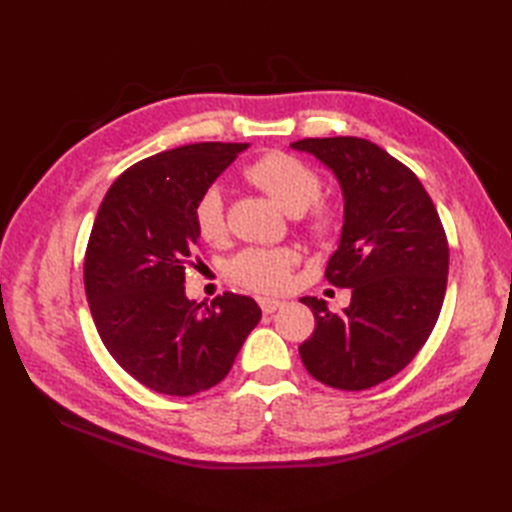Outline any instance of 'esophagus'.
I'll list each match as a JSON object with an SVG mask.
<instances>
[{
	"mask_svg": "<svg viewBox=\"0 0 512 512\" xmlns=\"http://www.w3.org/2000/svg\"><path fill=\"white\" fill-rule=\"evenodd\" d=\"M281 306H284V301H279V299H270V297H262V299H259V308H262L264 314H273V312L279 310Z\"/></svg>",
	"mask_w": 512,
	"mask_h": 512,
	"instance_id": "34e87169",
	"label": "esophagus"
}]
</instances>
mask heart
I'll list each match as a JSON object with an SVG mask.
<instances>
[{
    "label": "heart",
    "mask_w": 512,
    "mask_h": 512,
    "mask_svg": "<svg viewBox=\"0 0 512 512\" xmlns=\"http://www.w3.org/2000/svg\"><path fill=\"white\" fill-rule=\"evenodd\" d=\"M244 176L266 191L284 211L306 215L308 231L314 237L325 239L339 231V206L319 200L321 178L308 162L286 151H270L248 165ZM193 220L206 244L215 246L224 242L228 226L220 189L209 187L202 191L193 206ZM295 264L297 253L290 248H246L233 259L228 273L237 284L270 292L286 286L290 268Z\"/></svg>",
    "instance_id": "1"
}]
</instances>
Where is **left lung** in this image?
Returning <instances> with one entry per match:
<instances>
[{"instance_id":"obj_1","label":"left lung","mask_w":512,"mask_h":512,"mask_svg":"<svg viewBox=\"0 0 512 512\" xmlns=\"http://www.w3.org/2000/svg\"><path fill=\"white\" fill-rule=\"evenodd\" d=\"M339 180L343 228L325 279L350 288L341 312L303 297L314 332L299 345L319 383L361 391L396 376L427 343L447 292L449 244L429 193L409 167L365 138H303Z\"/></svg>"}]
</instances>
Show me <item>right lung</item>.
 Returning a JSON list of instances; mask_svg holds the SVG:
<instances>
[{"label": "right lung", "instance_id": "add662e5", "mask_svg": "<svg viewBox=\"0 0 512 512\" xmlns=\"http://www.w3.org/2000/svg\"><path fill=\"white\" fill-rule=\"evenodd\" d=\"M248 143L162 151L123 171L105 193L85 250L92 319L114 361L167 396H193L224 380L262 319L255 299L224 292L195 303L184 270L198 255L193 206Z\"/></svg>", "mask_w": 512, "mask_h": 512}]
</instances>
